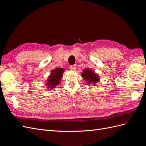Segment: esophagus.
<instances>
[{"label": "esophagus", "instance_id": "34e87169", "mask_svg": "<svg viewBox=\"0 0 146 146\" xmlns=\"http://www.w3.org/2000/svg\"><path fill=\"white\" fill-rule=\"evenodd\" d=\"M70 69L72 70H76L77 69L76 65H72L70 67Z\"/></svg>", "mask_w": 146, "mask_h": 146}]
</instances>
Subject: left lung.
<instances>
[{
  "label": "left lung",
  "instance_id": "1",
  "mask_svg": "<svg viewBox=\"0 0 146 146\" xmlns=\"http://www.w3.org/2000/svg\"><path fill=\"white\" fill-rule=\"evenodd\" d=\"M82 77H84V79L88 85H95L99 81V77L97 74L88 68L83 70V72H82Z\"/></svg>",
  "mask_w": 146,
  "mask_h": 146
}]
</instances>
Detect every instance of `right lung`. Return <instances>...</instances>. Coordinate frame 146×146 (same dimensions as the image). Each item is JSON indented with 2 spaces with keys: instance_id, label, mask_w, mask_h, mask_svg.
I'll use <instances>...</instances> for the list:
<instances>
[{
  "instance_id": "add662e5",
  "label": "right lung",
  "mask_w": 146,
  "mask_h": 146,
  "mask_svg": "<svg viewBox=\"0 0 146 146\" xmlns=\"http://www.w3.org/2000/svg\"><path fill=\"white\" fill-rule=\"evenodd\" d=\"M64 72V69L63 68H56L51 70V75L48 77L46 85L48 88H54L57 85L61 82V79L62 77V74Z\"/></svg>"
}]
</instances>
